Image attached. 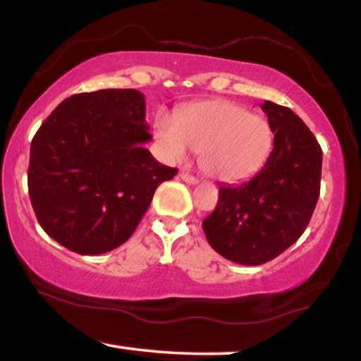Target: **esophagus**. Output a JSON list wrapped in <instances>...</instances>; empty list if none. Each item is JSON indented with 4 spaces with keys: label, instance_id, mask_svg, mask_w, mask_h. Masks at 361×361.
<instances>
[{
    "label": "esophagus",
    "instance_id": "obj_1",
    "mask_svg": "<svg viewBox=\"0 0 361 361\" xmlns=\"http://www.w3.org/2000/svg\"><path fill=\"white\" fill-rule=\"evenodd\" d=\"M180 176H181L183 181L188 183V185H197V183H199V178H195V176H192L189 172H185V170H183V172L180 173Z\"/></svg>",
    "mask_w": 361,
    "mask_h": 361
}]
</instances>
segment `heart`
<instances>
[{"mask_svg":"<svg viewBox=\"0 0 361 361\" xmlns=\"http://www.w3.org/2000/svg\"><path fill=\"white\" fill-rule=\"evenodd\" d=\"M154 134L167 159L181 162L195 149L203 172L226 183L251 178L273 147V130L264 116L224 99L195 104L178 118L161 110Z\"/></svg>","mask_w":361,"mask_h":361,"instance_id":"1","label":"heart"}]
</instances>
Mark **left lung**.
Returning a JSON list of instances; mask_svg holds the SVG:
<instances>
[{"mask_svg":"<svg viewBox=\"0 0 361 361\" xmlns=\"http://www.w3.org/2000/svg\"><path fill=\"white\" fill-rule=\"evenodd\" d=\"M274 134L265 166L243 185L219 186L214 212L202 227L216 252L240 265H262L297 241L320 192L322 148L300 116L262 104Z\"/></svg>","mask_w":361,"mask_h":361,"instance_id":"obj_1","label":"left lung"}]
</instances>
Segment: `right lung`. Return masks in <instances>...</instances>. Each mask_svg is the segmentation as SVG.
Returning a JSON list of instances; mask_svg holds the SVG:
<instances>
[{
  "mask_svg": "<svg viewBox=\"0 0 361 361\" xmlns=\"http://www.w3.org/2000/svg\"><path fill=\"white\" fill-rule=\"evenodd\" d=\"M145 96L99 90L64 99L31 142L28 192L39 224L82 255L123 245L178 170L143 147L153 139Z\"/></svg>",
  "mask_w": 361,
  "mask_h": 361,
  "instance_id": "1",
  "label": "right lung"
}]
</instances>
